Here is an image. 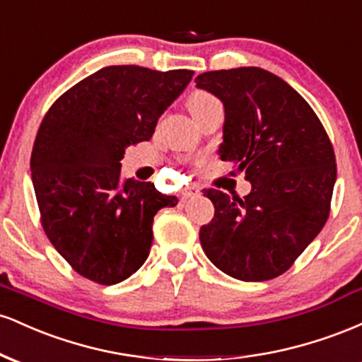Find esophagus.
Returning <instances> with one entry per match:
<instances>
[{
  "mask_svg": "<svg viewBox=\"0 0 362 362\" xmlns=\"http://www.w3.org/2000/svg\"><path fill=\"white\" fill-rule=\"evenodd\" d=\"M199 192H201V189L197 185H187L184 190V197H192V195H197Z\"/></svg>",
  "mask_w": 362,
  "mask_h": 362,
  "instance_id": "esophagus-1",
  "label": "esophagus"
}]
</instances>
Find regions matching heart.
<instances>
[{"instance_id":"1","label":"heart","mask_w":362,"mask_h":362,"mask_svg":"<svg viewBox=\"0 0 362 362\" xmlns=\"http://www.w3.org/2000/svg\"><path fill=\"white\" fill-rule=\"evenodd\" d=\"M216 98L213 95H209L207 91H194L189 98H187V107H189L190 114H194L195 110L202 109V107L207 105V103L214 102Z\"/></svg>"}]
</instances>
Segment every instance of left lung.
I'll list each match as a JSON object with an SVG mask.
<instances>
[{
	"label": "left lung",
	"instance_id": "left-lung-1",
	"mask_svg": "<svg viewBox=\"0 0 362 362\" xmlns=\"http://www.w3.org/2000/svg\"><path fill=\"white\" fill-rule=\"evenodd\" d=\"M195 86L223 102L218 155L252 184L243 199L204 190L213 221L201 228L202 250L240 281L281 276L322 231L337 167L325 129L293 86L260 68L202 73Z\"/></svg>",
	"mask_w": 362,
	"mask_h": 362
}]
</instances>
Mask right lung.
I'll list each match as a JSON object with an SVG mask.
<instances>
[{"label": "right lung", "instance_id": "1", "mask_svg": "<svg viewBox=\"0 0 362 362\" xmlns=\"http://www.w3.org/2000/svg\"><path fill=\"white\" fill-rule=\"evenodd\" d=\"M194 71L107 66L62 93L40 124L30 170L47 238L86 279L110 286L149 255L153 218L177 206L151 182L120 178L126 148L151 139Z\"/></svg>", "mask_w": 362, "mask_h": 362}]
</instances>
